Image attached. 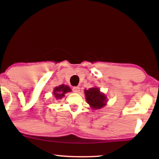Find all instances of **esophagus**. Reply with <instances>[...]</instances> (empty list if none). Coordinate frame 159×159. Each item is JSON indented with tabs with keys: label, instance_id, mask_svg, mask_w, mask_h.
Returning a JSON list of instances; mask_svg holds the SVG:
<instances>
[{
	"label": "esophagus",
	"instance_id": "esophagus-1",
	"mask_svg": "<svg viewBox=\"0 0 159 159\" xmlns=\"http://www.w3.org/2000/svg\"><path fill=\"white\" fill-rule=\"evenodd\" d=\"M72 90H73L74 93H78L80 92V88H79V87H74V88H72Z\"/></svg>",
	"mask_w": 159,
	"mask_h": 159
}]
</instances>
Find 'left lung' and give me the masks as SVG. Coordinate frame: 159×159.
Here are the masks:
<instances>
[{
  "label": "left lung",
  "mask_w": 159,
  "mask_h": 159,
  "mask_svg": "<svg viewBox=\"0 0 159 159\" xmlns=\"http://www.w3.org/2000/svg\"><path fill=\"white\" fill-rule=\"evenodd\" d=\"M85 99L93 109H100L104 107L107 103L108 99L106 95L100 91L97 87H93L88 90H84Z\"/></svg>",
  "instance_id": "8db88e82"
}]
</instances>
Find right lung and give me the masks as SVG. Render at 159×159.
<instances>
[{"label":"right lung","mask_w":159,"mask_h":159,"mask_svg":"<svg viewBox=\"0 0 159 159\" xmlns=\"http://www.w3.org/2000/svg\"><path fill=\"white\" fill-rule=\"evenodd\" d=\"M71 88H69L68 85L63 84L58 87H56V88H54L53 94L54 98H55L56 100L61 99L63 97H64V95L66 93H69L71 92Z\"/></svg>","instance_id":"add662e5"}]
</instances>
